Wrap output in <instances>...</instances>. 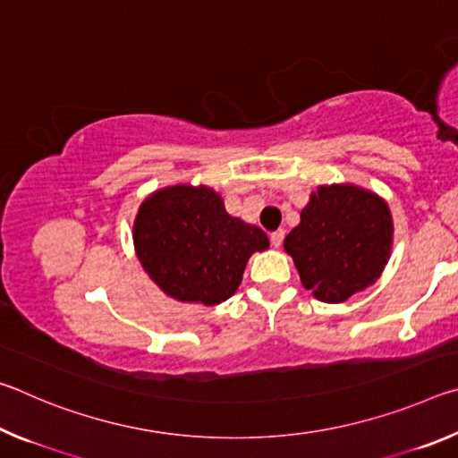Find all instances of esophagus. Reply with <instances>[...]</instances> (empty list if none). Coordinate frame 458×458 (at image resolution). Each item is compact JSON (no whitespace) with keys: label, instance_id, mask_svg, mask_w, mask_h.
I'll return each mask as SVG.
<instances>
[{"label":"esophagus","instance_id":"esophagus-1","mask_svg":"<svg viewBox=\"0 0 458 458\" xmlns=\"http://www.w3.org/2000/svg\"><path fill=\"white\" fill-rule=\"evenodd\" d=\"M283 240H284V230H275L273 234H270V242H273L275 248L281 246Z\"/></svg>","mask_w":458,"mask_h":458}]
</instances>
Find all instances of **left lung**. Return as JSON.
I'll list each match as a JSON object with an SVG mask.
<instances>
[{
    "instance_id": "1",
    "label": "left lung",
    "mask_w": 458,
    "mask_h": 458,
    "mask_svg": "<svg viewBox=\"0 0 458 458\" xmlns=\"http://www.w3.org/2000/svg\"><path fill=\"white\" fill-rule=\"evenodd\" d=\"M386 201L355 185H323L284 238L305 289L325 303H341L374 284L392 248Z\"/></svg>"
}]
</instances>
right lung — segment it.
Wrapping results in <instances>:
<instances>
[{
	"label": "right lung",
	"instance_id": "right-lung-1",
	"mask_svg": "<svg viewBox=\"0 0 458 458\" xmlns=\"http://www.w3.org/2000/svg\"><path fill=\"white\" fill-rule=\"evenodd\" d=\"M137 257L157 286L185 303L218 305L236 293L265 232L226 212L218 193L191 185L155 191L139 208Z\"/></svg>",
	"mask_w": 458,
	"mask_h": 458
}]
</instances>
